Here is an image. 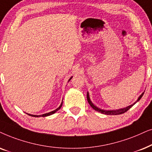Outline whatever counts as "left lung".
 Listing matches in <instances>:
<instances>
[{"label":"left lung","instance_id":"left-lung-1","mask_svg":"<svg viewBox=\"0 0 152 152\" xmlns=\"http://www.w3.org/2000/svg\"><path fill=\"white\" fill-rule=\"evenodd\" d=\"M143 94H144V92L142 93V94L140 95L138 97V99H137V100L136 101V102H138V101L141 98H142V96H143ZM87 99H88V102L89 103V104L90 105V106L92 107V108L94 109V110L98 111V112H99L101 113H103V114H105V115H120V114H122V113H124L125 112H126L127 110H129L131 107H132L133 105H134L135 103V102L134 104H133L132 105H131V106H129L128 107H126V108H121V109H118V110H102V109H101L99 108H98V107H96V106H94V104H92V102H91L90 99V96H89V93L88 92L87 93Z\"/></svg>","mask_w":152,"mask_h":152}]
</instances>
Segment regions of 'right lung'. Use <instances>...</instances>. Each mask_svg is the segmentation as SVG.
I'll return each mask as SVG.
<instances>
[{"instance_id": "obj_1", "label": "right lung", "mask_w": 152, "mask_h": 152, "mask_svg": "<svg viewBox=\"0 0 152 152\" xmlns=\"http://www.w3.org/2000/svg\"><path fill=\"white\" fill-rule=\"evenodd\" d=\"M72 77H71L70 78H69V80L72 79ZM62 104H60V106H59V108H58L57 109H56L55 110H53V111H51V112H49V113H45V114H43V115H30V114H28V113H26V114H28V115H30V116H32V117H46V116H49V115H53V114H54V113H55L56 112H57V111L58 110H60V108H61V107H62Z\"/></svg>"}]
</instances>
